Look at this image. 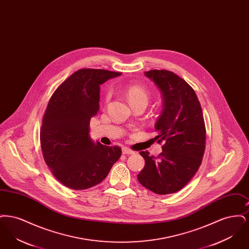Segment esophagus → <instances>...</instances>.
<instances>
[{"label": "esophagus", "mask_w": 249, "mask_h": 249, "mask_svg": "<svg viewBox=\"0 0 249 249\" xmlns=\"http://www.w3.org/2000/svg\"><path fill=\"white\" fill-rule=\"evenodd\" d=\"M122 153L124 155H132L134 154V151H132L130 148L128 147H123L122 148Z\"/></svg>", "instance_id": "34e87169"}]
</instances>
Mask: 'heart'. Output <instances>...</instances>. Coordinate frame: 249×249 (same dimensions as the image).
<instances>
[{
    "mask_svg": "<svg viewBox=\"0 0 249 249\" xmlns=\"http://www.w3.org/2000/svg\"><path fill=\"white\" fill-rule=\"evenodd\" d=\"M126 96L130 104L135 102H145L147 103L148 94L146 90L139 85H131L126 89Z\"/></svg>",
    "mask_w": 249,
    "mask_h": 249,
    "instance_id": "b5f03b06",
    "label": "heart"
}]
</instances>
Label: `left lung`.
<instances>
[{"mask_svg": "<svg viewBox=\"0 0 249 249\" xmlns=\"http://www.w3.org/2000/svg\"><path fill=\"white\" fill-rule=\"evenodd\" d=\"M162 95L163 109L155 124L158 157L141 151L144 167L137 179L144 188L164 195L184 188L201 166L206 130L201 104L194 89L173 71H144Z\"/></svg>", "mask_w": 249, "mask_h": 249, "instance_id": "obj_1", "label": "left lung"}]
</instances>
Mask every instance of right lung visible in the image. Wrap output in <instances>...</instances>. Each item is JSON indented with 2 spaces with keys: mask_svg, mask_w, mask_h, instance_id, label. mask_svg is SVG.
Here are the masks:
<instances>
[{
  "mask_svg": "<svg viewBox=\"0 0 249 249\" xmlns=\"http://www.w3.org/2000/svg\"><path fill=\"white\" fill-rule=\"evenodd\" d=\"M121 74L80 69L51 96L42 120L40 141L53 176L71 190H87L107 178L121 156L119 146L95 143L89 121L99 111L100 85Z\"/></svg>",
  "mask_w": 249,
  "mask_h": 249,
  "instance_id": "1",
  "label": "right lung"
}]
</instances>
